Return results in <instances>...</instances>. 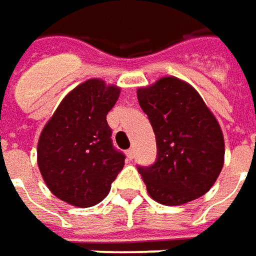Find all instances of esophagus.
Masks as SVG:
<instances>
[{"label":"esophagus","mask_w":256,"mask_h":256,"mask_svg":"<svg viewBox=\"0 0 256 256\" xmlns=\"http://www.w3.org/2000/svg\"><path fill=\"white\" fill-rule=\"evenodd\" d=\"M126 156H128V160H132L134 156H135V150H134V148H130V150L126 151Z\"/></svg>","instance_id":"esophagus-1"}]
</instances>
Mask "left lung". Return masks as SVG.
Returning <instances> with one entry per match:
<instances>
[{"label":"left lung","instance_id":"obj_1","mask_svg":"<svg viewBox=\"0 0 256 256\" xmlns=\"http://www.w3.org/2000/svg\"><path fill=\"white\" fill-rule=\"evenodd\" d=\"M156 140V160L138 166L150 196L182 205L211 190L224 166V135L215 116L191 85L165 76L136 91Z\"/></svg>","mask_w":256,"mask_h":256}]
</instances>
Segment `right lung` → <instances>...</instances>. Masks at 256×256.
<instances>
[{
  "label": "right lung",
  "mask_w": 256,
  "mask_h": 256,
  "mask_svg": "<svg viewBox=\"0 0 256 256\" xmlns=\"http://www.w3.org/2000/svg\"><path fill=\"white\" fill-rule=\"evenodd\" d=\"M120 88L88 80L56 108L38 141V166L56 198L88 208L102 201L124 168L125 155L112 144L106 114Z\"/></svg>",
  "instance_id": "add662e5"
}]
</instances>
